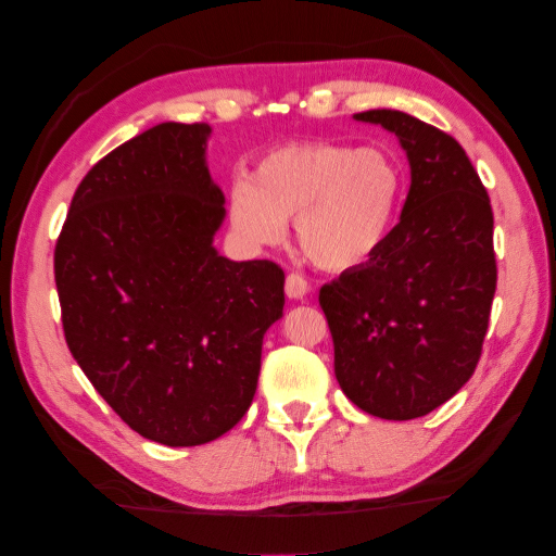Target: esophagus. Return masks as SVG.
I'll return each mask as SVG.
<instances>
[{
	"label": "esophagus",
	"mask_w": 556,
	"mask_h": 556,
	"mask_svg": "<svg viewBox=\"0 0 556 556\" xmlns=\"http://www.w3.org/2000/svg\"><path fill=\"white\" fill-rule=\"evenodd\" d=\"M309 293V286L305 276H300V273H288L286 278V295L293 298V300H303Z\"/></svg>",
	"instance_id": "esophagus-1"
}]
</instances>
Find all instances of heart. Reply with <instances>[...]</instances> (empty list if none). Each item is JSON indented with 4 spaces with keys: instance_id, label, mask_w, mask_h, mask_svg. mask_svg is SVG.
Instances as JSON below:
<instances>
[{
    "instance_id": "heart-1",
    "label": "heart",
    "mask_w": 556,
    "mask_h": 556,
    "mask_svg": "<svg viewBox=\"0 0 556 556\" xmlns=\"http://www.w3.org/2000/svg\"><path fill=\"white\" fill-rule=\"evenodd\" d=\"M405 175L381 146L352 149L300 141L261 155L251 178L229 188V224L251 249L276 247L295 219L298 243L315 266H366L391 237Z\"/></svg>"
}]
</instances>
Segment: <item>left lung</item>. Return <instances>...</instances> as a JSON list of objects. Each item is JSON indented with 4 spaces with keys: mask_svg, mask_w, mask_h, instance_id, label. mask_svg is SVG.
<instances>
[{
    "mask_svg": "<svg viewBox=\"0 0 556 556\" xmlns=\"http://www.w3.org/2000/svg\"><path fill=\"white\" fill-rule=\"evenodd\" d=\"M354 119L393 131L410 161L401 222L366 266L319 290L349 401L415 420L462 391L481 358L495 295L493 210L469 155L397 110Z\"/></svg>",
    "mask_w": 556,
    "mask_h": 556,
    "instance_id": "left-lung-1",
    "label": "left lung"
}]
</instances>
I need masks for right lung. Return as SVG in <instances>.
<instances>
[{
	"label": "right lung",
	"instance_id": "add662e5",
	"mask_svg": "<svg viewBox=\"0 0 556 556\" xmlns=\"http://www.w3.org/2000/svg\"><path fill=\"white\" fill-rule=\"evenodd\" d=\"M207 124L165 122L92 165L55 243L65 342L134 432L165 446L217 440L249 410L286 273L214 249L224 194Z\"/></svg>",
	"mask_w": 556,
	"mask_h": 556
}]
</instances>
